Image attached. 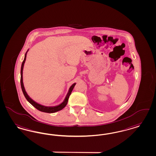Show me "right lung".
<instances>
[{
	"mask_svg": "<svg viewBox=\"0 0 156 156\" xmlns=\"http://www.w3.org/2000/svg\"><path fill=\"white\" fill-rule=\"evenodd\" d=\"M29 49L27 50V51L25 53V57H24V59H23V62L22 63V65H21V88L23 92V95L25 96V98L27 99V100L29 102L30 104H31L32 106H34L35 108H36L37 109L40 110L41 112H45V113H55L57 112L58 111H59L61 110L62 109L64 108L66 105L68 104V99L69 98L70 95L71 94L72 91L74 88V87L75 86L76 84V83H73L71 86L70 87L69 89L68 94H66V96L65 98L64 101L59 105H58L57 106H46L44 105H42L41 104H38L37 102H36L35 101H34L32 99L29 97V95H28V94L26 92L25 87L23 86V65L25 64V60H26V58H27V52L28 51Z\"/></svg>",
	"mask_w": 156,
	"mask_h": 156,
	"instance_id": "obj_1",
	"label": "right lung"
}]
</instances>
